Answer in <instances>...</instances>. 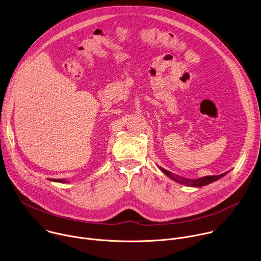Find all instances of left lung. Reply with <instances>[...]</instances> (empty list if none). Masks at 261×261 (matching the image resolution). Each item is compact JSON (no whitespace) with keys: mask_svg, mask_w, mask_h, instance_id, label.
I'll use <instances>...</instances> for the list:
<instances>
[{"mask_svg":"<svg viewBox=\"0 0 261 261\" xmlns=\"http://www.w3.org/2000/svg\"><path fill=\"white\" fill-rule=\"evenodd\" d=\"M158 168L164 173L166 174L168 177H170L172 180L178 182V184H181V185H185V186H188V187H202V186H206L208 184H212L216 180H218L219 178L224 176L227 172H224L222 174H219V175H206V176H202V177H199V178H196V179H190V178H186V177H182V176H179L177 174H174L166 169H164L163 167L161 166H158Z\"/></svg>","mask_w":261,"mask_h":261,"instance_id":"8db88e82","label":"left lung"}]
</instances>
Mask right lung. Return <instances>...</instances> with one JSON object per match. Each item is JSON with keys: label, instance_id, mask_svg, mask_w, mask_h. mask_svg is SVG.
<instances>
[{"label": "right lung", "instance_id": "right-lung-1", "mask_svg": "<svg viewBox=\"0 0 261 261\" xmlns=\"http://www.w3.org/2000/svg\"><path fill=\"white\" fill-rule=\"evenodd\" d=\"M49 180H51V181H57V182H68V180H66V179H62V178H61V179H60V178H59V179H58V178H57V179H56V178H55V179L49 178Z\"/></svg>", "mask_w": 261, "mask_h": 261}]
</instances>
